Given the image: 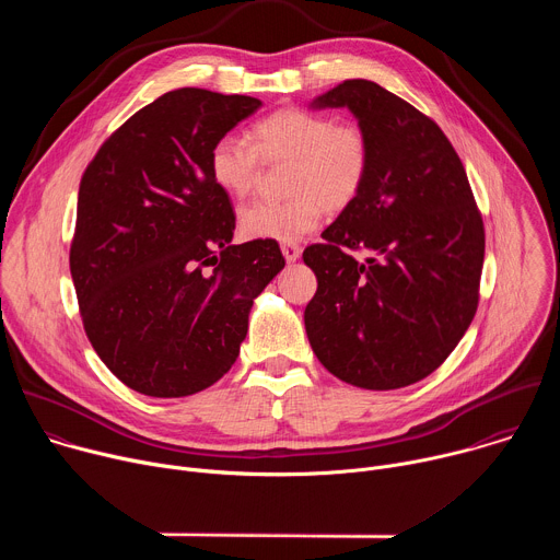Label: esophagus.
<instances>
[{
    "mask_svg": "<svg viewBox=\"0 0 560 560\" xmlns=\"http://www.w3.org/2000/svg\"><path fill=\"white\" fill-rule=\"evenodd\" d=\"M281 253H283V257H285L288 264H294V261L301 257V246L294 244V242H288V244L281 246Z\"/></svg>",
    "mask_w": 560,
    "mask_h": 560,
    "instance_id": "esophagus-1",
    "label": "esophagus"
}]
</instances>
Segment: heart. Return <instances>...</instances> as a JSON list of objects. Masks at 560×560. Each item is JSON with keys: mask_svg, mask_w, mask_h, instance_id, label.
Wrapping results in <instances>:
<instances>
[{"mask_svg": "<svg viewBox=\"0 0 560 560\" xmlns=\"http://www.w3.org/2000/svg\"><path fill=\"white\" fill-rule=\"evenodd\" d=\"M250 140L219 137L208 152V173L230 197L253 192L261 162H288L285 201H255L238 214L242 232L250 238L296 242L322 223L326 206L341 210L363 190L372 145L357 124H337L332 117L303 106L281 108L250 128Z\"/></svg>", "mask_w": 560, "mask_h": 560, "instance_id": "b5f03b06", "label": "heart"}]
</instances>
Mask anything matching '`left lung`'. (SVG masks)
<instances>
[{
	"instance_id": "1",
	"label": "left lung",
	"mask_w": 560,
	"mask_h": 560,
	"mask_svg": "<svg viewBox=\"0 0 560 560\" xmlns=\"http://www.w3.org/2000/svg\"><path fill=\"white\" fill-rule=\"evenodd\" d=\"M312 108H350L372 145L359 197L303 250L316 275L305 332L316 359L363 389L432 374L469 328L486 257L483 217L443 130L368 79ZM352 252H365L357 262Z\"/></svg>"
}]
</instances>
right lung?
<instances>
[{"instance_id": "add662e5", "label": "right lung", "mask_w": 560, "mask_h": 560, "mask_svg": "<svg viewBox=\"0 0 560 560\" xmlns=\"http://www.w3.org/2000/svg\"><path fill=\"white\" fill-rule=\"evenodd\" d=\"M261 106L179 89L137 110L79 184L70 275L82 324L130 389L177 398L236 361L248 314L283 270L277 242L232 246L234 210L208 173L210 145Z\"/></svg>"}]
</instances>
